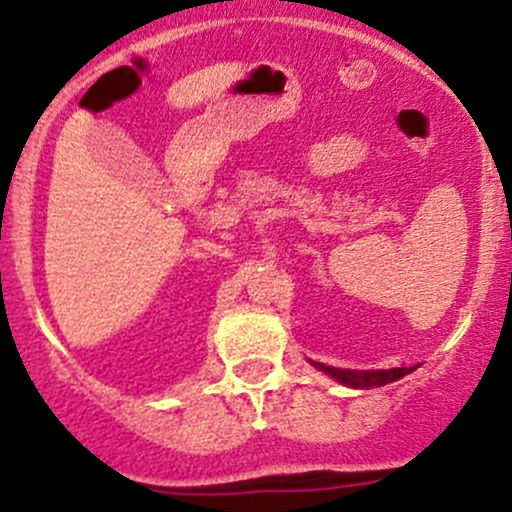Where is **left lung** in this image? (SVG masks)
<instances>
[{"label":"left lung","instance_id":"obj_1","mask_svg":"<svg viewBox=\"0 0 512 512\" xmlns=\"http://www.w3.org/2000/svg\"><path fill=\"white\" fill-rule=\"evenodd\" d=\"M312 366L320 368V371H324V373H329V376L337 378L339 383H344V386H349V388L386 386V383L398 381V378L408 376L410 371H415V366L412 368H388V371H349V368L324 366V364H317V361H312Z\"/></svg>","mask_w":512,"mask_h":512}]
</instances>
